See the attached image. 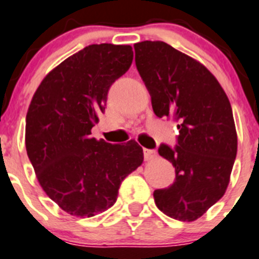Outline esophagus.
Masks as SVG:
<instances>
[{
    "label": "esophagus",
    "mask_w": 259,
    "mask_h": 259,
    "mask_svg": "<svg viewBox=\"0 0 259 259\" xmlns=\"http://www.w3.org/2000/svg\"><path fill=\"white\" fill-rule=\"evenodd\" d=\"M144 155L146 161H151V160H155L157 157V152L155 150H144Z\"/></svg>",
    "instance_id": "1"
}]
</instances>
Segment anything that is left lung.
Here are the masks:
<instances>
[{"label":"left lung","instance_id":"1","mask_svg":"<svg viewBox=\"0 0 259 259\" xmlns=\"http://www.w3.org/2000/svg\"><path fill=\"white\" fill-rule=\"evenodd\" d=\"M136 67L154 113L178 122V145L159 154L176 168L169 188L156 189L157 208L179 221H194L225 194L238 150L233 110L215 76L164 41L135 44Z\"/></svg>","mask_w":259,"mask_h":259}]
</instances>
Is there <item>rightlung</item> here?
<instances>
[{
	"mask_svg": "<svg viewBox=\"0 0 259 259\" xmlns=\"http://www.w3.org/2000/svg\"><path fill=\"white\" fill-rule=\"evenodd\" d=\"M131 46L91 44L56 66L29 105L25 146L36 179L65 212L91 218L112 207L123 179L144 161L135 140L91 137L110 85L131 66Z\"/></svg>",
	"mask_w": 259,
	"mask_h": 259,
	"instance_id": "add662e5",
	"label": "right lung"
}]
</instances>
